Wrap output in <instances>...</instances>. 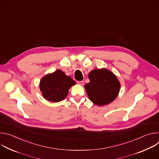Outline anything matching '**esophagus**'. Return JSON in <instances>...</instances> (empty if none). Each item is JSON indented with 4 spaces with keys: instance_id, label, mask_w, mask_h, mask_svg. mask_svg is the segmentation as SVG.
<instances>
[{
    "instance_id": "obj_1",
    "label": "esophagus",
    "mask_w": 159,
    "mask_h": 159,
    "mask_svg": "<svg viewBox=\"0 0 159 159\" xmlns=\"http://www.w3.org/2000/svg\"><path fill=\"white\" fill-rule=\"evenodd\" d=\"M77 84L80 85H83L84 84V81H78Z\"/></svg>"
}]
</instances>
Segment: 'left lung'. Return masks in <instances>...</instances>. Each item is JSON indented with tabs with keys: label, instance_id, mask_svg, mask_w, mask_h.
<instances>
[{
	"label": "left lung",
	"instance_id": "8db88e82",
	"mask_svg": "<svg viewBox=\"0 0 159 159\" xmlns=\"http://www.w3.org/2000/svg\"><path fill=\"white\" fill-rule=\"evenodd\" d=\"M89 79L90 82L84 87L89 99L94 104L107 105L118 96L121 84L111 71L105 68L94 69L89 74Z\"/></svg>",
	"mask_w": 159,
	"mask_h": 159
}]
</instances>
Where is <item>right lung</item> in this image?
<instances>
[{
  "mask_svg": "<svg viewBox=\"0 0 159 159\" xmlns=\"http://www.w3.org/2000/svg\"><path fill=\"white\" fill-rule=\"evenodd\" d=\"M75 82L61 70L44 75L40 80L39 89L43 98L48 101L58 102L69 94V89Z\"/></svg>",
  "mask_w": 159,
  "mask_h": 159,
  "instance_id": "right-lung-1",
  "label": "right lung"
}]
</instances>
